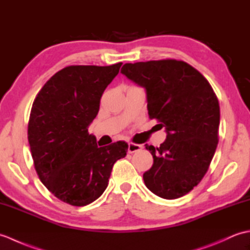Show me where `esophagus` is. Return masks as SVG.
I'll return each instance as SVG.
<instances>
[{
  "mask_svg": "<svg viewBox=\"0 0 250 250\" xmlns=\"http://www.w3.org/2000/svg\"><path fill=\"white\" fill-rule=\"evenodd\" d=\"M142 148H143V145L134 144V143H129L128 151H129V153H133V152H136V151H140Z\"/></svg>",
  "mask_w": 250,
  "mask_h": 250,
  "instance_id": "34e87169",
  "label": "esophagus"
}]
</instances>
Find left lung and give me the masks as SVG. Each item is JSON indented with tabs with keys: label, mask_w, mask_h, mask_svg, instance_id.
Wrapping results in <instances>:
<instances>
[{
	"label": "left lung",
	"mask_w": 250,
	"mask_h": 250,
	"mask_svg": "<svg viewBox=\"0 0 250 250\" xmlns=\"http://www.w3.org/2000/svg\"><path fill=\"white\" fill-rule=\"evenodd\" d=\"M121 73L146 90L149 118L167 132L160 147L145 145L153 158L143 175L146 187L160 198L178 199L201 182L215 155L218 99L206 78L184 61L125 63Z\"/></svg>",
	"instance_id": "obj_1"
}]
</instances>
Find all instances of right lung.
Wrapping results in <instances>:
<instances>
[{
    "mask_svg": "<svg viewBox=\"0 0 250 250\" xmlns=\"http://www.w3.org/2000/svg\"><path fill=\"white\" fill-rule=\"evenodd\" d=\"M121 64L62 68L32 105L28 140L36 173L52 194L73 206L100 198L115 162L128 151L122 141L99 147L95 136L88 133L101 97Z\"/></svg>",
    "mask_w": 250,
    "mask_h": 250,
    "instance_id": "obj_1",
    "label": "right lung"
}]
</instances>
